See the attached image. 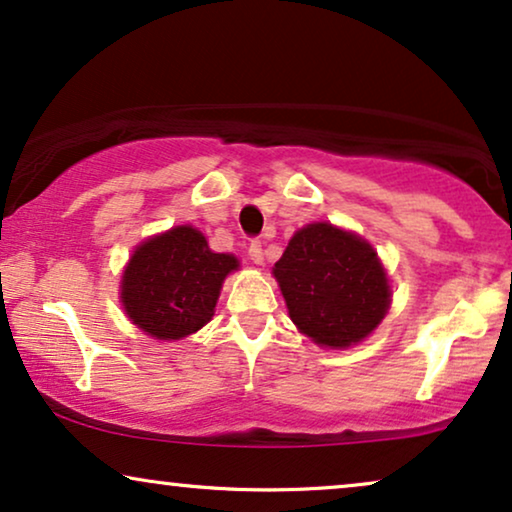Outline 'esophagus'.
<instances>
[{"label": "esophagus", "instance_id": "esophagus-1", "mask_svg": "<svg viewBox=\"0 0 512 512\" xmlns=\"http://www.w3.org/2000/svg\"><path fill=\"white\" fill-rule=\"evenodd\" d=\"M248 255H250V260L255 262V264H262V262H264V250H262V241H252V243L248 245Z\"/></svg>", "mask_w": 512, "mask_h": 512}]
</instances>
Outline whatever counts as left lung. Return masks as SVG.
Masks as SVG:
<instances>
[{"mask_svg":"<svg viewBox=\"0 0 512 512\" xmlns=\"http://www.w3.org/2000/svg\"><path fill=\"white\" fill-rule=\"evenodd\" d=\"M274 276L292 323L327 349L363 342L391 306V285L372 245L330 222L299 229Z\"/></svg>","mask_w":512,"mask_h":512,"instance_id":"8db88e82","label":"left lung"}]
</instances>
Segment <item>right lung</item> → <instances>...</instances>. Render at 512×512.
<instances>
[{
    "label": "right lung",
    "mask_w": 512,
    "mask_h": 512,
    "mask_svg": "<svg viewBox=\"0 0 512 512\" xmlns=\"http://www.w3.org/2000/svg\"><path fill=\"white\" fill-rule=\"evenodd\" d=\"M238 260L213 252L199 229L180 224L133 250L121 276V306L154 339H182L213 318L222 283Z\"/></svg>",
    "instance_id": "right-lung-1"
}]
</instances>
